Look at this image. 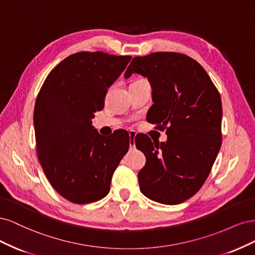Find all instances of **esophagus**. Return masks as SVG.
<instances>
[{"mask_svg":"<svg viewBox=\"0 0 255 255\" xmlns=\"http://www.w3.org/2000/svg\"><path fill=\"white\" fill-rule=\"evenodd\" d=\"M128 136H129V146H130V148H135L136 133L133 132V130H130V132H128Z\"/></svg>","mask_w":255,"mask_h":255,"instance_id":"esophagus-1","label":"esophagus"}]
</instances>
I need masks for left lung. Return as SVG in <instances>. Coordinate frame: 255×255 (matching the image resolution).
I'll return each instance as SVG.
<instances>
[{
    "label": "left lung",
    "mask_w": 255,
    "mask_h": 255,
    "mask_svg": "<svg viewBox=\"0 0 255 255\" xmlns=\"http://www.w3.org/2000/svg\"><path fill=\"white\" fill-rule=\"evenodd\" d=\"M148 78L154 104L146 120L164 130L166 142L135 139L146 161L138 173L142 194L163 204H179L197 194L221 146L222 105L203 67L182 53L134 57L125 73Z\"/></svg>",
    "instance_id": "1"
}]
</instances>
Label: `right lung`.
Wrapping results in <instances>:
<instances>
[{
  "label": "right lung",
  "mask_w": 255,
  "mask_h": 255,
  "mask_svg": "<svg viewBox=\"0 0 255 255\" xmlns=\"http://www.w3.org/2000/svg\"><path fill=\"white\" fill-rule=\"evenodd\" d=\"M130 56L79 52L53 69L37 96L34 126L37 154L49 182L75 204L104 198L129 146L127 130L104 138L92 127L105 95Z\"/></svg>",
  "instance_id": "add662e5"
}]
</instances>
